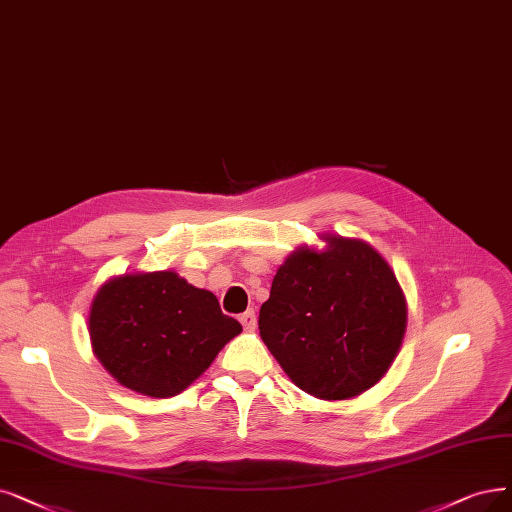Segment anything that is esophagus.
I'll list each match as a JSON object with an SVG mask.
<instances>
[{
	"label": "esophagus",
	"mask_w": 512,
	"mask_h": 512,
	"mask_svg": "<svg viewBox=\"0 0 512 512\" xmlns=\"http://www.w3.org/2000/svg\"><path fill=\"white\" fill-rule=\"evenodd\" d=\"M239 321H241V325H243L248 332H254V330H256V313H254V311L241 313V315H239Z\"/></svg>",
	"instance_id": "obj_1"
}]
</instances>
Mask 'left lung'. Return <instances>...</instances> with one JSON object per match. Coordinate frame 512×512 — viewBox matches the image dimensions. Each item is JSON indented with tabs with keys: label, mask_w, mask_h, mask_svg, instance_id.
<instances>
[{
	"label": "left lung",
	"mask_w": 512,
	"mask_h": 512,
	"mask_svg": "<svg viewBox=\"0 0 512 512\" xmlns=\"http://www.w3.org/2000/svg\"><path fill=\"white\" fill-rule=\"evenodd\" d=\"M279 267L258 330L296 386L319 399H349L391 367L407 309L395 273L370 243L327 237Z\"/></svg>",
	"instance_id": "obj_1"
}]
</instances>
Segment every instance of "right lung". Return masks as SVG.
<instances>
[{"mask_svg":"<svg viewBox=\"0 0 512 512\" xmlns=\"http://www.w3.org/2000/svg\"><path fill=\"white\" fill-rule=\"evenodd\" d=\"M239 332L212 292L172 271L117 277L90 311L98 361L119 384L157 399L185 391Z\"/></svg>","mask_w":512,"mask_h":512,"instance_id":"right-lung-1","label":"right lung"}]
</instances>
